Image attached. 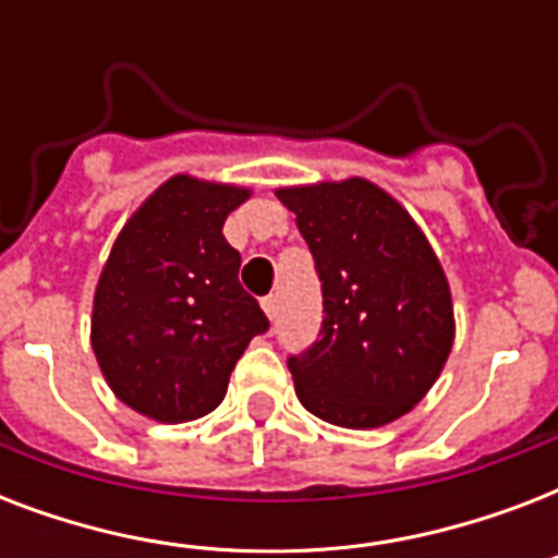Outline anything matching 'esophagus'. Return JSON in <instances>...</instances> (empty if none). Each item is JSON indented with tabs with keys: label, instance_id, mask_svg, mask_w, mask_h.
<instances>
[{
	"label": "esophagus",
	"instance_id": "obj_1",
	"mask_svg": "<svg viewBox=\"0 0 558 558\" xmlns=\"http://www.w3.org/2000/svg\"><path fill=\"white\" fill-rule=\"evenodd\" d=\"M263 304V313L269 315V322H275V318H278V310H280V301H278V295H266L260 301Z\"/></svg>",
	"mask_w": 558,
	"mask_h": 558
}]
</instances>
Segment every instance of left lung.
I'll list each match as a JSON object with an SVG mask.
<instances>
[{"instance_id": "8db88e82", "label": "left lung", "mask_w": 558, "mask_h": 558, "mask_svg": "<svg viewBox=\"0 0 558 558\" xmlns=\"http://www.w3.org/2000/svg\"><path fill=\"white\" fill-rule=\"evenodd\" d=\"M322 280L318 341L289 356L306 411L379 428L428 393L454 341L449 280L411 214L367 179L280 187Z\"/></svg>"}]
</instances>
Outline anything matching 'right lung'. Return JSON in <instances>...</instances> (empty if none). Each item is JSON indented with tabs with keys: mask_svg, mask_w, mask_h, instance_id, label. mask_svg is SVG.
Returning <instances> with one entry per match:
<instances>
[{
	"mask_svg": "<svg viewBox=\"0 0 558 558\" xmlns=\"http://www.w3.org/2000/svg\"><path fill=\"white\" fill-rule=\"evenodd\" d=\"M248 187L168 179L121 228L92 306V350L121 402L187 423L222 402L228 376L269 318L236 280L222 236Z\"/></svg>",
	"mask_w": 558,
	"mask_h": 558,
	"instance_id": "1",
	"label": "right lung"
}]
</instances>
